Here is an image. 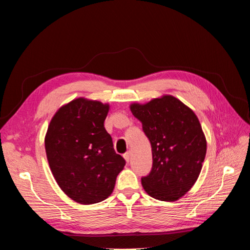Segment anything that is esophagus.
<instances>
[{"instance_id":"34e87169","label":"esophagus","mask_w":250,"mask_h":250,"mask_svg":"<svg viewBox=\"0 0 250 250\" xmlns=\"http://www.w3.org/2000/svg\"><path fill=\"white\" fill-rule=\"evenodd\" d=\"M124 158H125V161L127 162V163H129V161H130V152H126V153H124Z\"/></svg>"}]
</instances>
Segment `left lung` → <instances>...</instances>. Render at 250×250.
Returning a JSON list of instances; mask_svg holds the SVG:
<instances>
[{
    "instance_id": "obj_1",
    "label": "left lung",
    "mask_w": 250,
    "mask_h": 250,
    "mask_svg": "<svg viewBox=\"0 0 250 250\" xmlns=\"http://www.w3.org/2000/svg\"><path fill=\"white\" fill-rule=\"evenodd\" d=\"M130 109L142 122L152 150V168L142 177L144 190L162 201L183 197L197 180L207 153L198 118L172 96L132 104Z\"/></svg>"
}]
</instances>
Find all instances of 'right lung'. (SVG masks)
Returning a JSON list of instances; mask_svg holds the SVG:
<instances>
[{
  "instance_id": "right-lung-1",
  "label": "right lung",
  "mask_w": 250,
  "mask_h": 250,
  "mask_svg": "<svg viewBox=\"0 0 250 250\" xmlns=\"http://www.w3.org/2000/svg\"><path fill=\"white\" fill-rule=\"evenodd\" d=\"M108 108L79 98L59 108L48 127L44 147L53 176L78 203L106 199L126 164L104 127Z\"/></svg>"
}]
</instances>
